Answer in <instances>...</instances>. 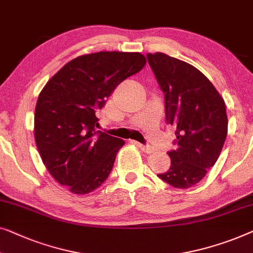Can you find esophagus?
<instances>
[{
	"label": "esophagus",
	"instance_id": "esophagus-1",
	"mask_svg": "<svg viewBox=\"0 0 253 253\" xmlns=\"http://www.w3.org/2000/svg\"><path fill=\"white\" fill-rule=\"evenodd\" d=\"M132 144H134L135 146H137V147H139L141 149L142 152L144 153H147V154H151V153H153V148L151 147V146H146V145H142V144H140V142H138V141H132Z\"/></svg>",
	"mask_w": 253,
	"mask_h": 253
}]
</instances>
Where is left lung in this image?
Masks as SVG:
<instances>
[{
  "mask_svg": "<svg viewBox=\"0 0 253 253\" xmlns=\"http://www.w3.org/2000/svg\"><path fill=\"white\" fill-rule=\"evenodd\" d=\"M147 60L164 93L167 123L177 137V148L168 152L170 169L157 177L172 187H192L220 155L228 126L225 101L194 66L161 52L148 53Z\"/></svg>",
  "mask_w": 253,
  "mask_h": 253,
  "instance_id": "8db88e82",
  "label": "left lung"
}]
</instances>
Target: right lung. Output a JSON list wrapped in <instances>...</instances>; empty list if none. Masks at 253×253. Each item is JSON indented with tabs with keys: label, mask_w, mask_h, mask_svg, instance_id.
<instances>
[{
	"label": "right lung",
	"mask_w": 253,
	"mask_h": 253,
	"mask_svg": "<svg viewBox=\"0 0 253 253\" xmlns=\"http://www.w3.org/2000/svg\"><path fill=\"white\" fill-rule=\"evenodd\" d=\"M145 64L138 52L85 54L66 64L40 93L36 146L47 171L72 193L92 192L108 178L124 140L97 131L96 112Z\"/></svg>",
	"instance_id": "right-lung-1"
}]
</instances>
